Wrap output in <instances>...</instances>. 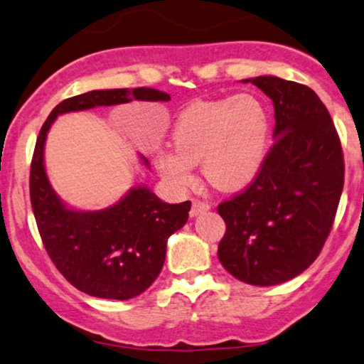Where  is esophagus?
Wrapping results in <instances>:
<instances>
[{
	"instance_id": "obj_1",
	"label": "esophagus",
	"mask_w": 364,
	"mask_h": 364,
	"mask_svg": "<svg viewBox=\"0 0 364 364\" xmlns=\"http://www.w3.org/2000/svg\"><path fill=\"white\" fill-rule=\"evenodd\" d=\"M211 205L208 201H203V200H195L193 201V206H191V211L190 215L191 216H198L201 215V213H206L208 210H210Z\"/></svg>"
}]
</instances>
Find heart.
<instances>
[{"mask_svg": "<svg viewBox=\"0 0 364 364\" xmlns=\"http://www.w3.org/2000/svg\"><path fill=\"white\" fill-rule=\"evenodd\" d=\"M269 138V111L256 95L196 101L176 118L174 149L156 153L158 173L173 186L188 188L195 179V164L203 161V174L211 186L241 190L263 166Z\"/></svg>", "mask_w": 364, "mask_h": 364, "instance_id": "heart-1", "label": "heart"}]
</instances>
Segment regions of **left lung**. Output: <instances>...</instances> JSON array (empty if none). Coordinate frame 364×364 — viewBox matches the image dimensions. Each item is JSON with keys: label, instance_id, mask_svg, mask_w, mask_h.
<instances>
[{"label": "left lung", "instance_id": "left-lung-1", "mask_svg": "<svg viewBox=\"0 0 364 364\" xmlns=\"http://www.w3.org/2000/svg\"><path fill=\"white\" fill-rule=\"evenodd\" d=\"M251 81L274 106V143L256 178L218 205L226 232L218 258L228 273L273 287L321 253L345 185L341 141L326 106L308 86L276 76Z\"/></svg>", "mask_w": 364, "mask_h": 364}]
</instances>
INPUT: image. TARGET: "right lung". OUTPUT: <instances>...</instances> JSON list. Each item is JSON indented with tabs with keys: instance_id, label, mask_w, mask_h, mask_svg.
<instances>
[{
	"instance_id": "add662e5",
	"label": "right lung",
	"mask_w": 364,
	"mask_h": 364,
	"mask_svg": "<svg viewBox=\"0 0 364 364\" xmlns=\"http://www.w3.org/2000/svg\"><path fill=\"white\" fill-rule=\"evenodd\" d=\"M169 101L153 88L96 90L61 101L38 134L30 171V198L46 253L73 287L90 296L129 299L151 287L166 258V241L185 226L191 201L169 205L148 190L133 188L101 211H75L53 191L45 171V141L58 114L132 101ZM148 164V159L143 158Z\"/></svg>"
}]
</instances>
